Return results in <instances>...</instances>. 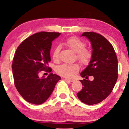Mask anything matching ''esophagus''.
Segmentation results:
<instances>
[{
    "label": "esophagus",
    "mask_w": 129,
    "mask_h": 129,
    "mask_svg": "<svg viewBox=\"0 0 129 129\" xmlns=\"http://www.w3.org/2000/svg\"><path fill=\"white\" fill-rule=\"evenodd\" d=\"M64 79H65V80H66L69 81V82H73V81H74L73 79H69V78H65Z\"/></svg>",
    "instance_id": "34e87169"
}]
</instances>
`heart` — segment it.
Here are the masks:
<instances>
[{"label": "heart", "mask_w": 129, "mask_h": 129, "mask_svg": "<svg viewBox=\"0 0 129 129\" xmlns=\"http://www.w3.org/2000/svg\"><path fill=\"white\" fill-rule=\"evenodd\" d=\"M66 45L72 50L76 53V57L80 63L86 64L89 63L92 57V52L86 48V43L78 37L72 36L67 39L65 42ZM60 47H56L53 53L54 61L59 60ZM80 66L77 63L72 64H62L56 68V72L59 75L66 77H73L79 72Z\"/></svg>", "instance_id": "1"}]
</instances>
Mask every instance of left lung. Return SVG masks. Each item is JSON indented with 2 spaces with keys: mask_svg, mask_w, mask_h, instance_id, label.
Wrapping results in <instances>:
<instances>
[{
  "mask_svg": "<svg viewBox=\"0 0 129 129\" xmlns=\"http://www.w3.org/2000/svg\"><path fill=\"white\" fill-rule=\"evenodd\" d=\"M91 42L92 57L88 66L81 73L82 89L77 93L83 103L91 105L105 100L112 92L118 77L117 58L112 44L99 33H83ZM94 77L93 81L88 77Z\"/></svg>",
  "mask_w": 129,
  "mask_h": 129,
  "instance_id": "left-lung-1",
  "label": "left lung"
}]
</instances>
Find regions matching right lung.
Segmentation results:
<instances>
[{
	"label": "right lung",
	"instance_id": "add662e5",
	"mask_svg": "<svg viewBox=\"0 0 129 129\" xmlns=\"http://www.w3.org/2000/svg\"><path fill=\"white\" fill-rule=\"evenodd\" d=\"M59 32L40 31L24 39L17 47L12 61L14 83L22 98L29 103L40 105L49 98L60 77L50 73L40 77L42 71L50 73L52 42Z\"/></svg>",
	"mask_w": 129,
	"mask_h": 129
}]
</instances>
